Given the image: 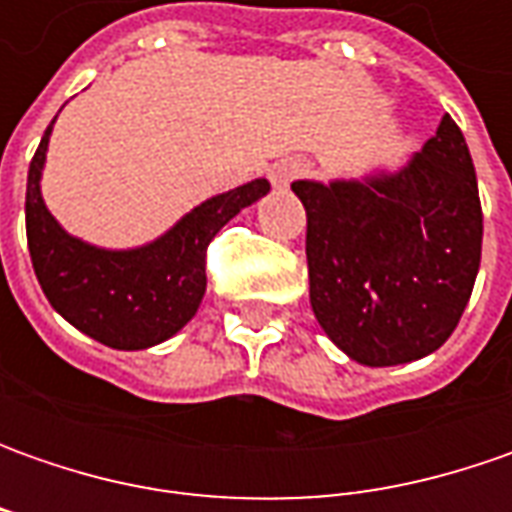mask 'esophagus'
Here are the masks:
<instances>
[{"label":"esophagus","mask_w":512,"mask_h":512,"mask_svg":"<svg viewBox=\"0 0 512 512\" xmlns=\"http://www.w3.org/2000/svg\"><path fill=\"white\" fill-rule=\"evenodd\" d=\"M307 173V165L302 159H296V156H290V159H279L273 168H270V182L276 187H287L290 182H296V179H302Z\"/></svg>","instance_id":"1"}]
</instances>
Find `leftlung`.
Segmentation results:
<instances>
[{"label":"left lung","mask_w":512,"mask_h":512,"mask_svg":"<svg viewBox=\"0 0 512 512\" xmlns=\"http://www.w3.org/2000/svg\"><path fill=\"white\" fill-rule=\"evenodd\" d=\"M307 210L310 305L330 342L367 367L416 362L462 319L482 262V202L459 125L396 173L293 182Z\"/></svg>","instance_id":"1"}]
</instances>
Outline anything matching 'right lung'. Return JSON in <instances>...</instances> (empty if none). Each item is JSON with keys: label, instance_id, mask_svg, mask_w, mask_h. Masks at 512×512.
<instances>
[{"label": "right lung", "instance_id": "add662e5", "mask_svg": "<svg viewBox=\"0 0 512 512\" xmlns=\"http://www.w3.org/2000/svg\"><path fill=\"white\" fill-rule=\"evenodd\" d=\"M50 128L53 122L30 159L25 193L30 262L50 307L85 336L116 350L165 342L202 305L207 245L242 207L262 199L270 182L253 179L207 199L150 245L102 250L68 236L42 202L39 179Z\"/></svg>", "mask_w": 512, "mask_h": 512}]
</instances>
